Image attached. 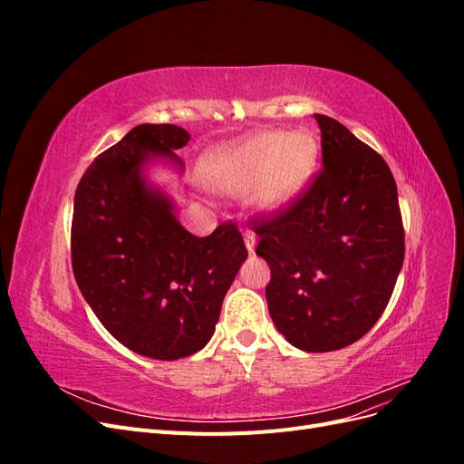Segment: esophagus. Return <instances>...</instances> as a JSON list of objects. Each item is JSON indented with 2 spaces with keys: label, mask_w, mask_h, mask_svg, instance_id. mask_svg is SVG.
Here are the masks:
<instances>
[{
  "label": "esophagus",
  "mask_w": 464,
  "mask_h": 464,
  "mask_svg": "<svg viewBox=\"0 0 464 464\" xmlns=\"http://www.w3.org/2000/svg\"><path fill=\"white\" fill-rule=\"evenodd\" d=\"M244 242H246V247H247L249 254H254V251H256V246H257V237H256V234H254V232H246V234H244Z\"/></svg>",
  "instance_id": "esophagus-1"
}]
</instances>
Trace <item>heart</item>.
Wrapping results in <instances>:
<instances>
[{"label": "heart", "mask_w": 464, "mask_h": 464, "mask_svg": "<svg viewBox=\"0 0 464 464\" xmlns=\"http://www.w3.org/2000/svg\"><path fill=\"white\" fill-rule=\"evenodd\" d=\"M315 160L317 141L312 133L261 130L207 150L199 160V179L222 195L251 189L257 210L276 213L304 189Z\"/></svg>", "instance_id": "obj_1"}]
</instances>
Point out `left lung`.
I'll return each instance as SVG.
<instances>
[{"label": "left lung", "instance_id": "left-lung-1", "mask_svg": "<svg viewBox=\"0 0 464 464\" xmlns=\"http://www.w3.org/2000/svg\"><path fill=\"white\" fill-rule=\"evenodd\" d=\"M323 170L285 213L256 220L271 266L265 296L304 353L356 343L382 317L404 259L397 184L387 162L336 120L315 114Z\"/></svg>", "mask_w": 464, "mask_h": 464}]
</instances>
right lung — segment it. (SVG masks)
Masks as SVG:
<instances>
[{
	"instance_id": "add662e5",
	"label": "right lung",
	"mask_w": 464,
	"mask_h": 464,
	"mask_svg": "<svg viewBox=\"0 0 464 464\" xmlns=\"http://www.w3.org/2000/svg\"><path fill=\"white\" fill-rule=\"evenodd\" d=\"M189 139L172 123L137 125L98 154L75 191L72 263L82 298L116 341L154 360L205 348L247 257L236 224L193 236L147 176L160 162L184 172L174 150Z\"/></svg>"
}]
</instances>
